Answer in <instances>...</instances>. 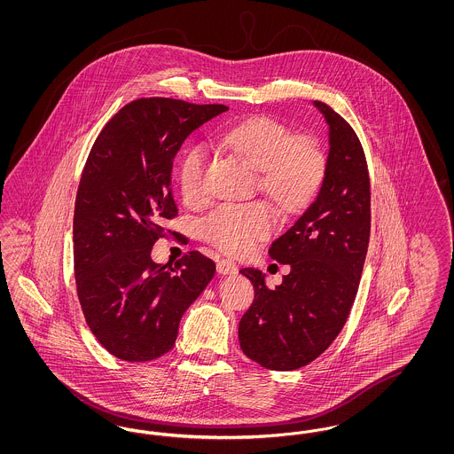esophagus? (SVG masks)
<instances>
[{
    "label": "esophagus",
    "instance_id": "34e87169",
    "mask_svg": "<svg viewBox=\"0 0 454 454\" xmlns=\"http://www.w3.org/2000/svg\"><path fill=\"white\" fill-rule=\"evenodd\" d=\"M216 267L217 272H219L221 276H231V274H237L238 272V265L235 262H231V260H219Z\"/></svg>",
    "mask_w": 454,
    "mask_h": 454
}]
</instances>
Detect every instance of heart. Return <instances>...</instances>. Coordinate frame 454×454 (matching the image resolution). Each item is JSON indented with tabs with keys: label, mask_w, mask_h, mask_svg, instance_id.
Listing matches in <instances>:
<instances>
[{
	"label": "heart",
	"mask_w": 454,
	"mask_h": 454,
	"mask_svg": "<svg viewBox=\"0 0 454 454\" xmlns=\"http://www.w3.org/2000/svg\"><path fill=\"white\" fill-rule=\"evenodd\" d=\"M221 141L259 170L262 191L286 211H300L320 191L326 172L322 148L311 139H296L293 130L270 117H254L221 134ZM209 154L191 146L176 167L184 200L199 206L207 195ZM278 228L274 207L263 200L221 204L202 221V235L219 250L247 255Z\"/></svg>",
	"instance_id": "b5f03b06"
}]
</instances>
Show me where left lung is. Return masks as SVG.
Segmentation results:
<instances>
[{
	"mask_svg": "<svg viewBox=\"0 0 454 454\" xmlns=\"http://www.w3.org/2000/svg\"><path fill=\"white\" fill-rule=\"evenodd\" d=\"M330 126L324 184L298 221L269 254L291 272L269 289L265 276L241 269L255 300L238 326L247 357L272 371L309 364L344 328L356 300L371 231L366 154L346 119L315 100Z\"/></svg>",
	"mask_w": 454,
	"mask_h": 454,
	"instance_id": "8db88e82",
	"label": "left lung"
}]
</instances>
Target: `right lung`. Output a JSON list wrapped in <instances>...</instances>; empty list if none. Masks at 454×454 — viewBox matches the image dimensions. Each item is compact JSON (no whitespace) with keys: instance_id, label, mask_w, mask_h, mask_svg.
Listing matches in <instances>:
<instances>
[{"instance_id":"add662e5","label":"right lung","mask_w":454,"mask_h":454,"mask_svg":"<svg viewBox=\"0 0 454 454\" xmlns=\"http://www.w3.org/2000/svg\"><path fill=\"white\" fill-rule=\"evenodd\" d=\"M221 104L146 97L121 108L97 136L82 172L74 217L76 293L91 333L122 361L146 363L172 350L185 309L216 265L192 250L173 269L154 263L153 245L178 216L173 158Z\"/></svg>"}]
</instances>
